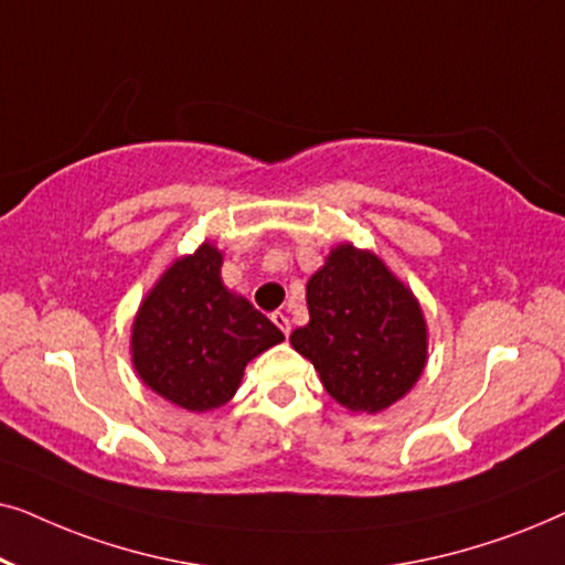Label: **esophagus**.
<instances>
[{
	"label": "esophagus",
	"instance_id": "34e87169",
	"mask_svg": "<svg viewBox=\"0 0 565 565\" xmlns=\"http://www.w3.org/2000/svg\"><path fill=\"white\" fill-rule=\"evenodd\" d=\"M273 321H275V327L280 329L285 337L290 334V319H288V316H285L282 311H275V313H273Z\"/></svg>",
	"mask_w": 565,
	"mask_h": 565
}]
</instances>
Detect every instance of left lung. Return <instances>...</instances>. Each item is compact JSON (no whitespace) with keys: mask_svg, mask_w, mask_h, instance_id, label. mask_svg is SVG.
Returning <instances> with one entry per match:
<instances>
[{"mask_svg":"<svg viewBox=\"0 0 565 565\" xmlns=\"http://www.w3.org/2000/svg\"><path fill=\"white\" fill-rule=\"evenodd\" d=\"M311 321L290 344L350 412L404 398L427 365V321L414 292L373 252L339 244L306 285Z\"/></svg>","mask_w":565,"mask_h":565,"instance_id":"obj_1","label":"left lung"}]
</instances>
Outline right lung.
I'll return each instance as SVG.
<instances>
[{"label":"right lung","mask_w":565,"mask_h":565,"mask_svg":"<svg viewBox=\"0 0 565 565\" xmlns=\"http://www.w3.org/2000/svg\"><path fill=\"white\" fill-rule=\"evenodd\" d=\"M223 254L200 244L172 262L138 308L130 354L141 381L188 412L234 398L246 362L282 342V331L221 280Z\"/></svg>","instance_id":"obj_1"}]
</instances>
